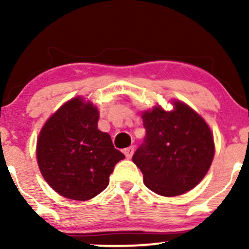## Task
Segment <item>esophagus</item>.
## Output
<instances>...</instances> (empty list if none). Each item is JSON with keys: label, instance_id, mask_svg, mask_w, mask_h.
Returning a JSON list of instances; mask_svg holds the SVG:
<instances>
[{"label": "esophagus", "instance_id": "obj_1", "mask_svg": "<svg viewBox=\"0 0 249 249\" xmlns=\"http://www.w3.org/2000/svg\"><path fill=\"white\" fill-rule=\"evenodd\" d=\"M133 152H134V147L133 146H130V147H126L124 150V154H125V157H126L127 159H130L131 157L133 156Z\"/></svg>", "mask_w": 249, "mask_h": 249}]
</instances>
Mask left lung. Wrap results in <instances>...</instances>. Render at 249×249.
I'll list each match as a JSON object with an SVG mask.
<instances>
[{
	"mask_svg": "<svg viewBox=\"0 0 249 249\" xmlns=\"http://www.w3.org/2000/svg\"><path fill=\"white\" fill-rule=\"evenodd\" d=\"M144 142L132 160L154 193L174 196L192 190L206 176L214 157L212 132L204 119L186 104L174 111L157 107L142 113Z\"/></svg>",
	"mask_w": 249,
	"mask_h": 249,
	"instance_id": "1",
	"label": "left lung"
}]
</instances>
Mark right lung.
I'll use <instances>...</instances> for the list:
<instances>
[{"mask_svg":"<svg viewBox=\"0 0 249 249\" xmlns=\"http://www.w3.org/2000/svg\"><path fill=\"white\" fill-rule=\"evenodd\" d=\"M99 113L91 103L73 98L45 123L37 141V161L45 181L68 199L85 201L108 185L125 158L108 133L98 130Z\"/></svg>","mask_w":249,"mask_h":249,"instance_id":"right-lung-1","label":"right lung"}]
</instances>
